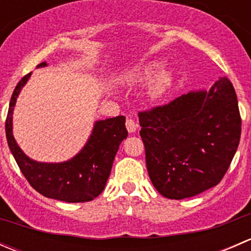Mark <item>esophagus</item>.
Masks as SVG:
<instances>
[{
	"mask_svg": "<svg viewBox=\"0 0 251 251\" xmlns=\"http://www.w3.org/2000/svg\"><path fill=\"white\" fill-rule=\"evenodd\" d=\"M126 128H127V131L130 133L136 132V130H137V124L135 123V120H133V119L127 118L126 119Z\"/></svg>",
	"mask_w": 251,
	"mask_h": 251,
	"instance_id": "1",
	"label": "esophagus"
}]
</instances>
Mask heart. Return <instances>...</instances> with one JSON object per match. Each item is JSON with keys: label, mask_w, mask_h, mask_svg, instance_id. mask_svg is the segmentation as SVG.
Listing matches in <instances>:
<instances>
[{"label": "heart", "mask_w": 251, "mask_h": 251, "mask_svg": "<svg viewBox=\"0 0 251 251\" xmlns=\"http://www.w3.org/2000/svg\"><path fill=\"white\" fill-rule=\"evenodd\" d=\"M153 65V64H151ZM149 75V68L146 70H135L126 76V82L128 85H141L146 81ZM173 83V72L169 68H163L159 70L148 85V97L151 100H158L168 92Z\"/></svg>", "instance_id": "heart-1"}]
</instances>
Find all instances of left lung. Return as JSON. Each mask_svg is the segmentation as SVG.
<instances>
[{"mask_svg":"<svg viewBox=\"0 0 251 251\" xmlns=\"http://www.w3.org/2000/svg\"><path fill=\"white\" fill-rule=\"evenodd\" d=\"M138 118L151 183L161 196L177 201L221 181L242 132L237 95L227 77Z\"/></svg>","mask_w":251,"mask_h":251,"instance_id":"8db88e82","label":"left lung"}]
</instances>
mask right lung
Listing matches in <instances>:
<instances>
[{"instance_id":"1","label":"right lung","mask_w":251,"mask_h":251,"mask_svg":"<svg viewBox=\"0 0 251 251\" xmlns=\"http://www.w3.org/2000/svg\"><path fill=\"white\" fill-rule=\"evenodd\" d=\"M44 67H47L46 62L37 65ZM30 76L31 73L25 75L14 88L6 120L7 142L20 171L32 188L47 198L67 203L93 201L105 188L119 146L127 137L125 116L96 121L83 148L69 160L63 163L32 160L13 137V110L18 96Z\"/></svg>"}]
</instances>
